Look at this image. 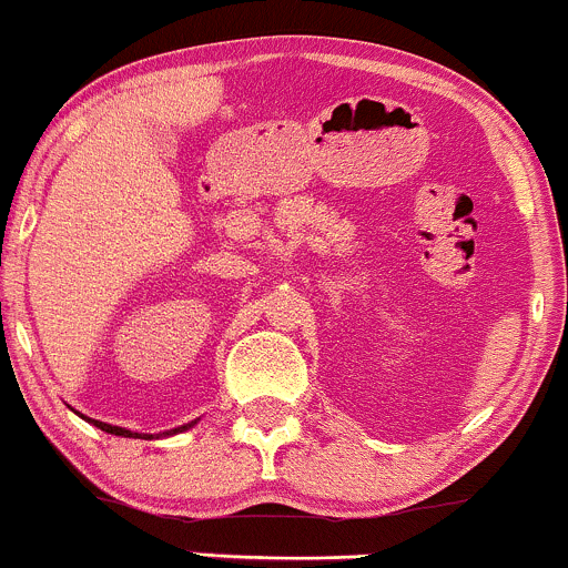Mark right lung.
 <instances>
[{"mask_svg": "<svg viewBox=\"0 0 568 568\" xmlns=\"http://www.w3.org/2000/svg\"><path fill=\"white\" fill-rule=\"evenodd\" d=\"M92 424L98 426V429H103V432H109V435H122V437H136V432H128V429H122V426H111V424H103V420H92ZM191 424H185V426H180V429H172L169 432V435H174V432H183V429H189ZM142 437V435H139Z\"/></svg>", "mask_w": 568, "mask_h": 568, "instance_id": "right-lung-1", "label": "right lung"}]
</instances>
